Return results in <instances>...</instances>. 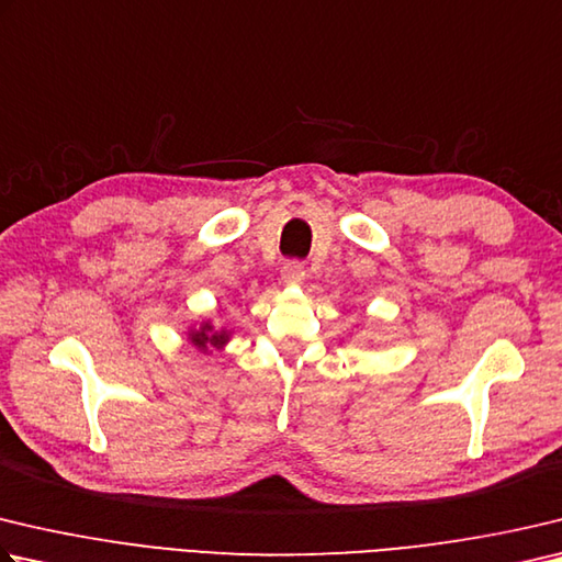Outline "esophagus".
<instances>
[{"instance_id":"34e87169","label":"esophagus","mask_w":562,"mask_h":562,"mask_svg":"<svg viewBox=\"0 0 562 562\" xmlns=\"http://www.w3.org/2000/svg\"><path fill=\"white\" fill-rule=\"evenodd\" d=\"M282 280L288 284H300L304 278H307V270H304L302 260H288L282 265Z\"/></svg>"}]
</instances>
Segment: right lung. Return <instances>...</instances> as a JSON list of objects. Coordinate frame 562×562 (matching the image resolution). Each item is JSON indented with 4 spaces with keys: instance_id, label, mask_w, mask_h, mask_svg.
Here are the masks:
<instances>
[{
    "instance_id": "add662e5",
    "label": "right lung",
    "mask_w": 562,
    "mask_h": 562,
    "mask_svg": "<svg viewBox=\"0 0 562 562\" xmlns=\"http://www.w3.org/2000/svg\"><path fill=\"white\" fill-rule=\"evenodd\" d=\"M189 339H191V344L193 346H199L201 351H206V349H211V346H223L228 341V334L226 331H216L213 329L211 324H201L199 329H193L191 334H189Z\"/></svg>"
}]
</instances>
